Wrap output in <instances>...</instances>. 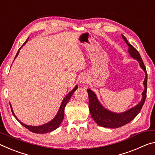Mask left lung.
<instances>
[{
	"label": "left lung",
	"instance_id": "1",
	"mask_svg": "<svg viewBox=\"0 0 155 155\" xmlns=\"http://www.w3.org/2000/svg\"><path fill=\"white\" fill-rule=\"evenodd\" d=\"M122 36V38L124 40L125 42L128 46V52H129L130 56L135 59L137 60L140 63L141 68H142L146 73V77L143 81V85L145 89H144V91L142 93V100H141L140 103L137 105L133 107V108L130 109L127 111L122 113V114H115V113L111 112L104 109L101 105V103H99V101L96 98V94L90 89H87V91L89 96V109H90L91 117L97 123V124L103 127L111 128H119L132 121L138 115L139 113L140 112L146 98L148 76H147L146 67L144 65L142 59H141L139 52L130 44L128 43L127 38L124 35Z\"/></svg>",
	"mask_w": 155,
	"mask_h": 155
}]
</instances>
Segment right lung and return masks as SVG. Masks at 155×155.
<instances>
[{
	"label": "right lung",
	"instance_id": "add662e5",
	"mask_svg": "<svg viewBox=\"0 0 155 155\" xmlns=\"http://www.w3.org/2000/svg\"><path fill=\"white\" fill-rule=\"evenodd\" d=\"M27 40H28V39L27 40H26L25 42L22 44V46L20 47L19 50L21 48H22V47L24 46L26 43L27 42ZM18 53H19V51H18L16 55H15V59L16 58V57L18 56ZM77 88H78V87L77 85L71 91H70L69 94H67V96L65 97V98L64 100H63V102L61 103V106H60L59 111H58V113H57L56 116L54 117V118L52 120H51V122L46 123V124H44V125L40 126V127H33V126H28V125H26L25 124H23L22 122H21L20 121H19V120L17 118L16 116H15L14 111H13V110H12V105L10 104L12 114H13V115H14V116L15 117V118H16L18 121L19 122L20 124L23 126V127L27 128L28 130H29L30 131H31V132L35 133H39V134H40H40H44V133H47L51 132V131L55 130L56 128H58L59 127V125L61 124V123L63 121V120H64V109H65V106H66V104L68 103V101H69V100L70 99V98H71L72 94H74V92L76 90H77Z\"/></svg>",
	"mask_w": 155,
	"mask_h": 155
}]
</instances>
